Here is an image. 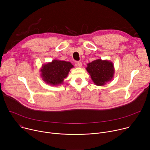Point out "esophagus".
I'll return each mask as SVG.
<instances>
[{
	"label": "esophagus",
	"mask_w": 150,
	"mask_h": 150,
	"mask_svg": "<svg viewBox=\"0 0 150 150\" xmlns=\"http://www.w3.org/2000/svg\"><path fill=\"white\" fill-rule=\"evenodd\" d=\"M82 63L81 62H78L76 63V67L81 68V67H82Z\"/></svg>",
	"instance_id": "1"
}]
</instances>
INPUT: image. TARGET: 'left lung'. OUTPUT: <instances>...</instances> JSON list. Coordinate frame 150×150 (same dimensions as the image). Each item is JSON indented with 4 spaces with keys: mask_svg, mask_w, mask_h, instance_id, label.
I'll return each instance as SVG.
<instances>
[{
    "mask_svg": "<svg viewBox=\"0 0 150 150\" xmlns=\"http://www.w3.org/2000/svg\"><path fill=\"white\" fill-rule=\"evenodd\" d=\"M86 70L93 82L98 86H103L110 81L115 72L114 65L111 61L101 59L88 63Z\"/></svg>",
    "mask_w": 150,
    "mask_h": 150,
    "instance_id": "1",
    "label": "left lung"
}]
</instances>
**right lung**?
I'll return each instance as SVG.
<instances>
[{
  "instance_id": "right-lung-1",
  "label": "right lung",
  "mask_w": 150,
  "mask_h": 150,
  "mask_svg": "<svg viewBox=\"0 0 150 150\" xmlns=\"http://www.w3.org/2000/svg\"><path fill=\"white\" fill-rule=\"evenodd\" d=\"M74 65L69 62L54 59L42 65L40 72L41 77L46 83L58 86L63 84Z\"/></svg>"
}]
</instances>
